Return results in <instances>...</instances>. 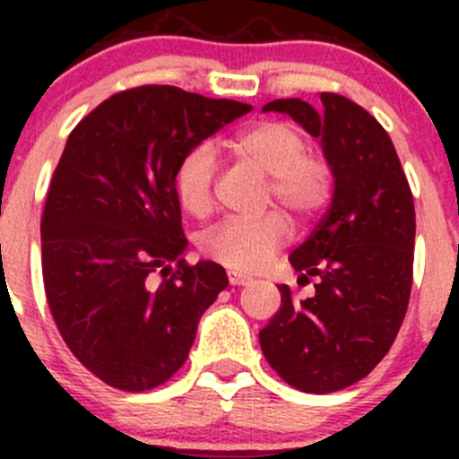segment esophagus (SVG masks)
Listing matches in <instances>:
<instances>
[{
	"label": "esophagus",
	"instance_id": "34e87169",
	"mask_svg": "<svg viewBox=\"0 0 459 459\" xmlns=\"http://www.w3.org/2000/svg\"><path fill=\"white\" fill-rule=\"evenodd\" d=\"M229 281L233 286H247V284H251V277L244 275V273H238V271H229Z\"/></svg>",
	"mask_w": 459,
	"mask_h": 459
}]
</instances>
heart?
<instances>
[{
  "instance_id": "obj_1",
  "label": "heart",
  "mask_w": 459,
  "mask_h": 459,
  "mask_svg": "<svg viewBox=\"0 0 459 459\" xmlns=\"http://www.w3.org/2000/svg\"><path fill=\"white\" fill-rule=\"evenodd\" d=\"M230 151L268 175L266 200H275L295 220L316 217L333 195V169L326 157L307 151V137L286 122L253 124L230 140ZM215 155L197 143L182 155L173 173V191L186 215L204 217L212 208ZM289 238V221L277 211L257 217H230L202 239V251L233 271L262 268Z\"/></svg>"
}]
</instances>
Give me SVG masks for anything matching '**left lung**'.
<instances>
[{
	"mask_svg": "<svg viewBox=\"0 0 459 459\" xmlns=\"http://www.w3.org/2000/svg\"><path fill=\"white\" fill-rule=\"evenodd\" d=\"M322 140L333 169L331 208L311 238L290 253L316 277V293L298 298L281 284V307L259 331L264 358L286 384L333 393L367 377L395 342L413 286L415 206L400 157L382 124L337 92L322 108L302 100L268 101Z\"/></svg>",
	"mask_w": 459,
	"mask_h": 459,
	"instance_id": "1",
	"label": "left lung"
}]
</instances>
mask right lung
<instances>
[{"label":"right lung","mask_w":459,"mask_h":459,"mask_svg":"<svg viewBox=\"0 0 459 459\" xmlns=\"http://www.w3.org/2000/svg\"><path fill=\"white\" fill-rule=\"evenodd\" d=\"M253 106L146 84L115 92L68 135L41 215V273L71 353L119 391L184 367L229 277L188 264L173 173L186 151Z\"/></svg>","instance_id":"obj_1"}]
</instances>
